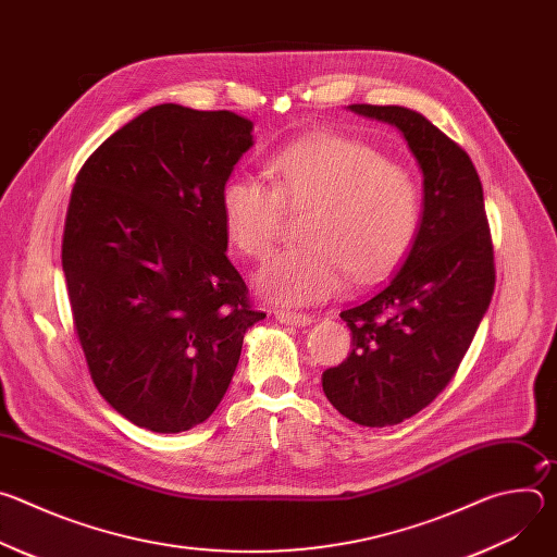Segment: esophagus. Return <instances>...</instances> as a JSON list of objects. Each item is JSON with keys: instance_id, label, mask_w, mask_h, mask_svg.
<instances>
[{"instance_id": "esophagus-1", "label": "esophagus", "mask_w": 557, "mask_h": 557, "mask_svg": "<svg viewBox=\"0 0 557 557\" xmlns=\"http://www.w3.org/2000/svg\"><path fill=\"white\" fill-rule=\"evenodd\" d=\"M275 320L280 324H288V326H308L312 322V317L306 312H295V310H275Z\"/></svg>"}]
</instances>
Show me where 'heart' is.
Instances as JSON below:
<instances>
[{
  "label": "heart",
  "mask_w": 557,
  "mask_h": 557,
  "mask_svg": "<svg viewBox=\"0 0 557 557\" xmlns=\"http://www.w3.org/2000/svg\"><path fill=\"white\" fill-rule=\"evenodd\" d=\"M271 188L231 176L220 191L222 224L247 258L275 247L286 209L310 207L308 247L275 253L258 273L260 293L277 304H320L348 273L361 284L389 273L421 226V189L401 163L346 134H314L286 145L267 163Z\"/></svg>",
  "instance_id": "1"
}]
</instances>
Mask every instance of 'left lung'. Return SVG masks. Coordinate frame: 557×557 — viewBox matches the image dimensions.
<instances>
[{"instance_id": "8db88e82", "label": "left lung", "mask_w": 557, "mask_h": 557, "mask_svg": "<svg viewBox=\"0 0 557 557\" xmlns=\"http://www.w3.org/2000/svg\"><path fill=\"white\" fill-rule=\"evenodd\" d=\"M396 125L423 170V220L406 264L342 310L352 352L322 374L329 401L366 428L396 425L454 379L496 286L483 185L467 151L423 114L348 106Z\"/></svg>"}]
</instances>
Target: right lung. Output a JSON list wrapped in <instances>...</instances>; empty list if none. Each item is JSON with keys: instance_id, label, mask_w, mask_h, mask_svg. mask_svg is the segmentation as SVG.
<instances>
[{"instance_id": "obj_1", "label": "right lung", "mask_w": 557, "mask_h": 557, "mask_svg": "<svg viewBox=\"0 0 557 557\" xmlns=\"http://www.w3.org/2000/svg\"><path fill=\"white\" fill-rule=\"evenodd\" d=\"M251 129L228 110L153 106L76 174L61 243L74 333L103 399L138 428L207 421L267 317L224 253L220 213Z\"/></svg>"}]
</instances>
